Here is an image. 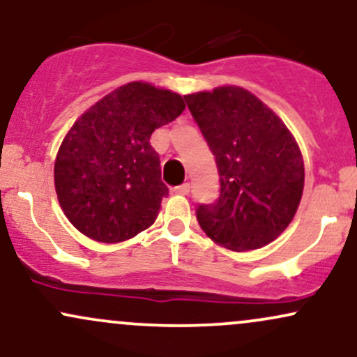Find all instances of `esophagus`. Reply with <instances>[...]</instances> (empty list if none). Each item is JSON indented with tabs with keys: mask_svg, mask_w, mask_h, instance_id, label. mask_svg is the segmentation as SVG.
<instances>
[{
	"mask_svg": "<svg viewBox=\"0 0 357 357\" xmlns=\"http://www.w3.org/2000/svg\"><path fill=\"white\" fill-rule=\"evenodd\" d=\"M174 192L176 195H183V196L188 195V192H190V183H184L181 186H176Z\"/></svg>",
	"mask_w": 357,
	"mask_h": 357,
	"instance_id": "esophagus-1",
	"label": "esophagus"
}]
</instances>
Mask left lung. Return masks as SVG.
I'll return each mask as SVG.
<instances>
[{"label":"left lung","mask_w":357,"mask_h":357,"mask_svg":"<svg viewBox=\"0 0 357 357\" xmlns=\"http://www.w3.org/2000/svg\"><path fill=\"white\" fill-rule=\"evenodd\" d=\"M220 174V196L196 210L215 243L245 252L285 230L304 191V161L296 139L260 99L236 85L184 96Z\"/></svg>","instance_id":"1"}]
</instances>
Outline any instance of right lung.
<instances>
[{
    "instance_id": "1",
    "label": "right lung",
    "mask_w": 357,
    "mask_h": 357,
    "mask_svg": "<svg viewBox=\"0 0 357 357\" xmlns=\"http://www.w3.org/2000/svg\"><path fill=\"white\" fill-rule=\"evenodd\" d=\"M184 107L179 93L130 82L77 119L55 161L59 203L77 230L119 243L154 223L169 190L149 139Z\"/></svg>"
}]
</instances>
